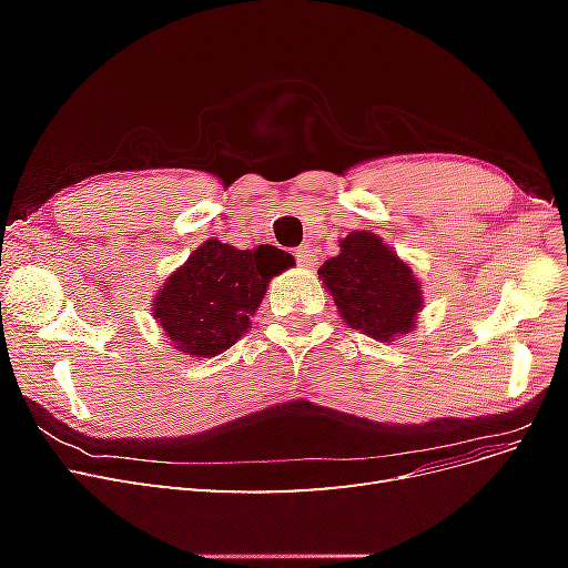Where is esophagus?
<instances>
[{
	"mask_svg": "<svg viewBox=\"0 0 568 568\" xmlns=\"http://www.w3.org/2000/svg\"><path fill=\"white\" fill-rule=\"evenodd\" d=\"M296 261H298V265L301 267H311L313 265V248H307V246H298L296 248Z\"/></svg>",
	"mask_w": 568,
	"mask_h": 568,
	"instance_id": "1",
	"label": "esophagus"
}]
</instances>
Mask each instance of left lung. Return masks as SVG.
Returning <instances> with one entry per match:
<instances>
[{
  "mask_svg": "<svg viewBox=\"0 0 568 568\" xmlns=\"http://www.w3.org/2000/svg\"><path fill=\"white\" fill-rule=\"evenodd\" d=\"M317 270L341 317L376 341L415 332L422 286L415 272L372 232H351Z\"/></svg>",
  "mask_w": 568,
  "mask_h": 568,
  "instance_id": "1",
  "label": "left lung"
}]
</instances>
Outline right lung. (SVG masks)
<instances>
[{"instance_id": "right-lung-1", "label": "right lung", "mask_w": 568, "mask_h": 568, "mask_svg": "<svg viewBox=\"0 0 568 568\" xmlns=\"http://www.w3.org/2000/svg\"><path fill=\"white\" fill-rule=\"evenodd\" d=\"M291 265L294 257L267 244L239 251L209 239L165 280L151 315L180 353L215 357L248 332L270 280Z\"/></svg>"}]
</instances>
